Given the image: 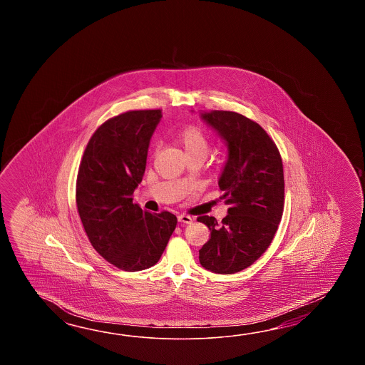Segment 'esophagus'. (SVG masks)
Instances as JSON below:
<instances>
[{
	"label": "esophagus",
	"mask_w": 365,
	"mask_h": 365,
	"mask_svg": "<svg viewBox=\"0 0 365 365\" xmlns=\"http://www.w3.org/2000/svg\"><path fill=\"white\" fill-rule=\"evenodd\" d=\"M179 219L180 223H182V225H190V223H193V217H189V215H179L178 217Z\"/></svg>",
	"instance_id": "34e87169"
}]
</instances>
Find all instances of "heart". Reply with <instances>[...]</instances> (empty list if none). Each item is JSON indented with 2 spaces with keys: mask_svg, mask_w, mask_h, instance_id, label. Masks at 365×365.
<instances>
[{
  "mask_svg": "<svg viewBox=\"0 0 365 365\" xmlns=\"http://www.w3.org/2000/svg\"><path fill=\"white\" fill-rule=\"evenodd\" d=\"M176 140L184 148L186 156H207L210 151L209 135L197 125H187L180 130Z\"/></svg>",
  "mask_w": 365,
  "mask_h": 365,
  "instance_id": "b5f03b06",
  "label": "heart"
}]
</instances>
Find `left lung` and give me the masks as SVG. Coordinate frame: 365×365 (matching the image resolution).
<instances>
[{
    "label": "left lung",
    "instance_id": "1",
    "mask_svg": "<svg viewBox=\"0 0 365 365\" xmlns=\"http://www.w3.org/2000/svg\"><path fill=\"white\" fill-rule=\"evenodd\" d=\"M225 140L228 158L219 178L227 217L197 220L211 237L200 250L202 266L217 274H235L264 255L278 230L284 207V176L279 150L259 125L230 110L201 113Z\"/></svg>",
    "mask_w": 365,
    "mask_h": 365
}]
</instances>
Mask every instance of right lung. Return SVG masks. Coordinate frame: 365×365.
I'll list each match as a JSON object with an SVG mask.
<instances>
[{"label": "right lung", "instance_id": "1", "mask_svg": "<svg viewBox=\"0 0 365 365\" xmlns=\"http://www.w3.org/2000/svg\"><path fill=\"white\" fill-rule=\"evenodd\" d=\"M160 117V109H146L109 118L88 140L78 170L76 201L86 235L104 259L125 272L154 266L178 225L168 211L151 214L133 203Z\"/></svg>", "mask_w": 365, "mask_h": 365}]
</instances>
